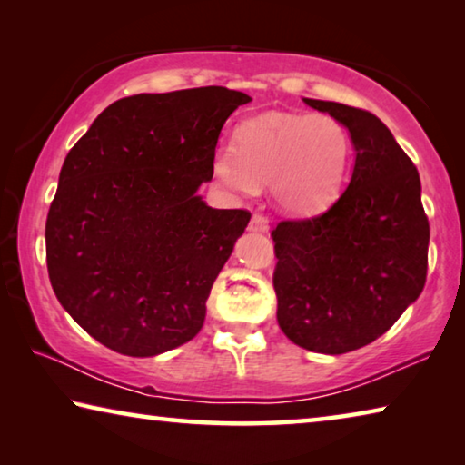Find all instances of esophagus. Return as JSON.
I'll return each instance as SVG.
<instances>
[{"instance_id": "1", "label": "esophagus", "mask_w": 465, "mask_h": 465, "mask_svg": "<svg viewBox=\"0 0 465 465\" xmlns=\"http://www.w3.org/2000/svg\"><path fill=\"white\" fill-rule=\"evenodd\" d=\"M248 230L258 232V233H266V232H269V219H266L262 213H254L250 219Z\"/></svg>"}]
</instances>
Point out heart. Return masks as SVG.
I'll use <instances>...</instances> for the list:
<instances>
[{
    "instance_id": "1",
    "label": "heart",
    "mask_w": 465,
    "mask_h": 465,
    "mask_svg": "<svg viewBox=\"0 0 465 465\" xmlns=\"http://www.w3.org/2000/svg\"><path fill=\"white\" fill-rule=\"evenodd\" d=\"M351 160V133L332 114L269 113L240 124L233 149L219 145L211 170L233 193L269 184L281 211L310 215L336 201Z\"/></svg>"
}]
</instances>
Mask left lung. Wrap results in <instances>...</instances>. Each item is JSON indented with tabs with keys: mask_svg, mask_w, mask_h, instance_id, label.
Masks as SVG:
<instances>
[{
	"mask_svg": "<svg viewBox=\"0 0 465 465\" xmlns=\"http://www.w3.org/2000/svg\"><path fill=\"white\" fill-rule=\"evenodd\" d=\"M303 102L351 133L355 168L332 207L274 227L277 320L291 342L342 355L388 332L422 293L429 219L419 170L375 114L338 102Z\"/></svg>",
	"mask_w": 465,
	"mask_h": 465,
	"instance_id": "left-lung-1",
	"label": "left lung"
}]
</instances>
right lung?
<instances>
[{"mask_svg": "<svg viewBox=\"0 0 465 465\" xmlns=\"http://www.w3.org/2000/svg\"><path fill=\"white\" fill-rule=\"evenodd\" d=\"M252 98L222 85L137 94L102 110L63 162L46 217L54 295L108 349L153 357L199 334L246 209H213L219 133Z\"/></svg>", "mask_w": 465, "mask_h": 465, "instance_id": "add662e5", "label": "right lung"}]
</instances>
